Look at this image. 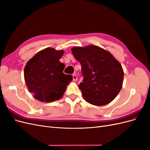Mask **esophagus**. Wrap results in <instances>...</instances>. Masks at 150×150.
Returning a JSON list of instances; mask_svg holds the SVG:
<instances>
[{
	"label": "esophagus",
	"mask_w": 150,
	"mask_h": 150,
	"mask_svg": "<svg viewBox=\"0 0 150 150\" xmlns=\"http://www.w3.org/2000/svg\"><path fill=\"white\" fill-rule=\"evenodd\" d=\"M72 78H73L74 81H76L77 80H78V78H77V76L76 74H72Z\"/></svg>",
	"instance_id": "obj_1"
}]
</instances>
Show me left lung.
Masks as SVG:
<instances>
[{
	"mask_svg": "<svg viewBox=\"0 0 150 150\" xmlns=\"http://www.w3.org/2000/svg\"><path fill=\"white\" fill-rule=\"evenodd\" d=\"M71 51L81 65L84 78L79 88L85 101L95 106L111 102L122 88L124 72L120 62L94 45L75 47Z\"/></svg>",
	"mask_w": 150,
	"mask_h": 150,
	"instance_id": "left-lung-1",
	"label": "left lung"
}]
</instances>
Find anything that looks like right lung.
Returning a JSON list of instances; mask_svg holds the SVG:
<instances>
[{
  "mask_svg": "<svg viewBox=\"0 0 150 150\" xmlns=\"http://www.w3.org/2000/svg\"><path fill=\"white\" fill-rule=\"evenodd\" d=\"M64 51L47 47L38 52L27 62L24 79L29 91L42 102H53L61 98L72 80L65 74V65L59 61Z\"/></svg>",
  "mask_w": 150,
  "mask_h": 150,
  "instance_id": "1",
  "label": "right lung"
}]
</instances>
